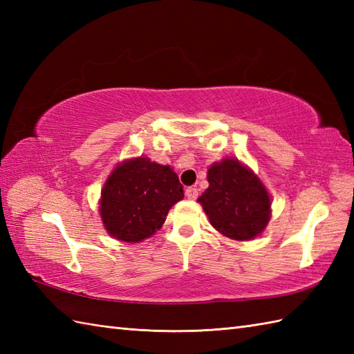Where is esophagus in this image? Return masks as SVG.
<instances>
[{
    "label": "esophagus",
    "mask_w": 354,
    "mask_h": 354,
    "mask_svg": "<svg viewBox=\"0 0 354 354\" xmlns=\"http://www.w3.org/2000/svg\"><path fill=\"white\" fill-rule=\"evenodd\" d=\"M185 196L189 199H196L198 198V189H194V187H187Z\"/></svg>",
    "instance_id": "34e87169"
}]
</instances>
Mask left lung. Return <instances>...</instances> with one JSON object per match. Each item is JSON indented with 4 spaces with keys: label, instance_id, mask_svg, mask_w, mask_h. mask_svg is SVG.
Instances as JSON below:
<instances>
[{
    "label": "left lung",
    "instance_id": "8db88e82",
    "mask_svg": "<svg viewBox=\"0 0 354 354\" xmlns=\"http://www.w3.org/2000/svg\"><path fill=\"white\" fill-rule=\"evenodd\" d=\"M208 183L198 201L217 231L234 240H250L265 230L270 199L250 169L237 160H223L209 167Z\"/></svg>",
    "mask_w": 354,
    "mask_h": 354
}]
</instances>
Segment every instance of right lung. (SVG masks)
I'll return each instance as SVG.
<instances>
[{
	"label": "right lung",
	"instance_id": "obj_1",
	"mask_svg": "<svg viewBox=\"0 0 354 354\" xmlns=\"http://www.w3.org/2000/svg\"><path fill=\"white\" fill-rule=\"evenodd\" d=\"M183 198V185L169 165L135 158L117 165L104 184L102 221L112 237L141 242L161 228L169 209Z\"/></svg>",
	"mask_w": 354,
	"mask_h": 354
}]
</instances>
